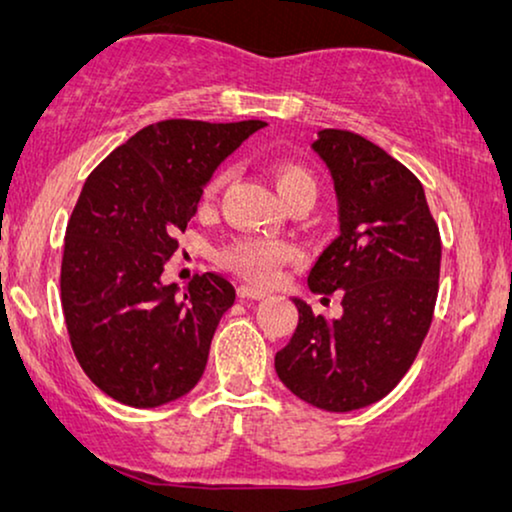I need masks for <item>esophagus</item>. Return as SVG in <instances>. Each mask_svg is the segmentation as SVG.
Instances as JSON below:
<instances>
[{
    "label": "esophagus",
    "mask_w": 512,
    "mask_h": 512,
    "mask_svg": "<svg viewBox=\"0 0 512 512\" xmlns=\"http://www.w3.org/2000/svg\"><path fill=\"white\" fill-rule=\"evenodd\" d=\"M237 293H240V298H254V300L268 296V293L261 291V289H256V286H251V284H242L240 289H237Z\"/></svg>",
    "instance_id": "obj_1"
}]
</instances>
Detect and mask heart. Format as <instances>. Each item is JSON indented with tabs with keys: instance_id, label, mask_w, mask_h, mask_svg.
I'll return each mask as SVG.
<instances>
[{
	"instance_id": "1",
	"label": "heart",
	"mask_w": 512,
	"mask_h": 512,
	"mask_svg": "<svg viewBox=\"0 0 512 512\" xmlns=\"http://www.w3.org/2000/svg\"><path fill=\"white\" fill-rule=\"evenodd\" d=\"M272 179H275V186L284 202L289 200L293 193H298L300 188H314L312 172L291 158L275 160V165H272ZM226 181V170L216 174L212 184H209V193L219 191ZM296 256V247H291V244L286 242H272L263 240V237H240V240L228 244V247L221 251L219 261L221 265H226L228 270L251 279V282L270 284L277 279L279 268H282L284 263L293 261Z\"/></svg>"
}]
</instances>
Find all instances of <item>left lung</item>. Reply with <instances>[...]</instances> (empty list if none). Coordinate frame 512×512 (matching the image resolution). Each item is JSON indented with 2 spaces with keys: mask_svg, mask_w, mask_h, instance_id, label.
<instances>
[{
  "mask_svg": "<svg viewBox=\"0 0 512 512\" xmlns=\"http://www.w3.org/2000/svg\"><path fill=\"white\" fill-rule=\"evenodd\" d=\"M333 174L340 235L307 277L314 293H342L328 319L296 298L298 326L275 356L279 380L328 412L380 401L403 380L429 333L438 298L440 233L424 186L387 151L349 130L312 144Z\"/></svg>",
  "mask_w": 512,
  "mask_h": 512,
  "instance_id": "obj_1",
  "label": "left lung"
}]
</instances>
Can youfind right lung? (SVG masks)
<instances>
[{"label":"right lung","instance_id":"1","mask_svg":"<svg viewBox=\"0 0 512 512\" xmlns=\"http://www.w3.org/2000/svg\"><path fill=\"white\" fill-rule=\"evenodd\" d=\"M265 125L151 123L83 184L67 223L60 296L76 359L107 396L156 408L188 394L205 373L235 286L207 272L177 296V284L163 286L160 275L209 177Z\"/></svg>","mask_w":512,"mask_h":512}]
</instances>
